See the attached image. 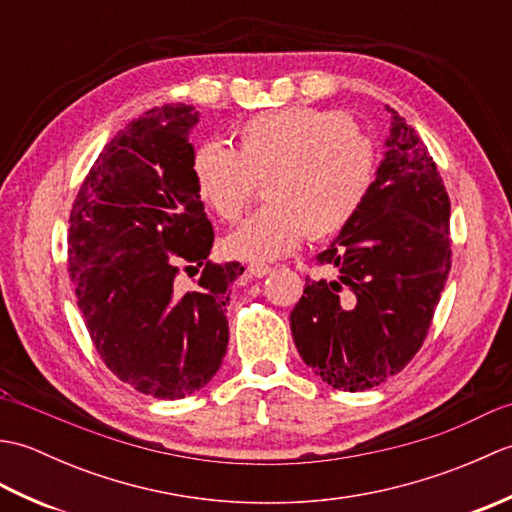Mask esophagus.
<instances>
[{
    "instance_id": "1",
    "label": "esophagus",
    "mask_w": 512,
    "mask_h": 512,
    "mask_svg": "<svg viewBox=\"0 0 512 512\" xmlns=\"http://www.w3.org/2000/svg\"><path fill=\"white\" fill-rule=\"evenodd\" d=\"M246 270H248V275H253V277H266L270 273V266L264 262H250Z\"/></svg>"
}]
</instances>
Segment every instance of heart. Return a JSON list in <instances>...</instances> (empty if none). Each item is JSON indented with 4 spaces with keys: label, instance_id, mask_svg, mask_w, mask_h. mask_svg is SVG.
I'll list each match as a JSON object with an SVG mask.
<instances>
[{
    "label": "heart",
    "instance_id": "obj_1",
    "mask_svg": "<svg viewBox=\"0 0 512 512\" xmlns=\"http://www.w3.org/2000/svg\"><path fill=\"white\" fill-rule=\"evenodd\" d=\"M237 151L220 143L195 149L191 173L200 200L235 222L266 182V209L224 239V250L246 262L290 253L308 233L339 235L374 187L378 156L372 140L339 112L281 107L255 114L235 132Z\"/></svg>",
    "mask_w": 512,
    "mask_h": 512
}]
</instances>
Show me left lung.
<instances>
[{
  "mask_svg": "<svg viewBox=\"0 0 512 512\" xmlns=\"http://www.w3.org/2000/svg\"><path fill=\"white\" fill-rule=\"evenodd\" d=\"M389 112L372 191L317 255L332 279H308L290 312L303 363L343 391L385 383L416 356L451 270L449 193L416 129Z\"/></svg>",
  "mask_w": 512,
  "mask_h": 512,
  "instance_id": "left-lung-1",
  "label": "left lung"
}]
</instances>
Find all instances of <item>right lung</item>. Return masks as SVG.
<instances>
[{"label": "right lung", "instance_id": "obj_1", "mask_svg": "<svg viewBox=\"0 0 512 512\" xmlns=\"http://www.w3.org/2000/svg\"><path fill=\"white\" fill-rule=\"evenodd\" d=\"M193 105L134 118L96 158L70 211L68 273L96 352L140 394L176 400L215 376L228 345V286L239 262L213 264V226L195 191ZM203 266L196 288L179 266Z\"/></svg>", "mask_w": 512, "mask_h": 512}]
</instances>
